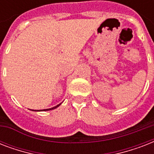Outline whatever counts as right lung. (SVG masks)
Masks as SVG:
<instances>
[{
  "mask_svg": "<svg viewBox=\"0 0 154 154\" xmlns=\"http://www.w3.org/2000/svg\"><path fill=\"white\" fill-rule=\"evenodd\" d=\"M61 104V103H60ZM60 104H59V105H57V106H55V107H53V108H50V109H42V111H48V110H52V109H56V108H57L59 105H60ZM33 111V110H32ZM37 111H39V110H37Z\"/></svg>",
  "mask_w": 154,
  "mask_h": 154,
  "instance_id": "1",
  "label": "right lung"
}]
</instances>
